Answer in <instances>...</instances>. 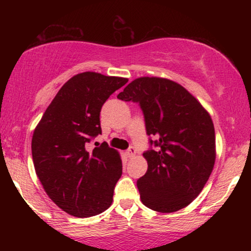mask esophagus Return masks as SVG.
Returning <instances> with one entry per match:
<instances>
[{
    "label": "esophagus",
    "instance_id": "obj_1",
    "mask_svg": "<svg viewBox=\"0 0 251 251\" xmlns=\"http://www.w3.org/2000/svg\"><path fill=\"white\" fill-rule=\"evenodd\" d=\"M135 154H137V149L133 148V146H131V148H128L127 151H126V155H127L128 158L134 157Z\"/></svg>",
    "mask_w": 251,
    "mask_h": 251
}]
</instances>
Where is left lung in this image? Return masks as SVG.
Segmentation results:
<instances>
[{
    "mask_svg": "<svg viewBox=\"0 0 251 251\" xmlns=\"http://www.w3.org/2000/svg\"><path fill=\"white\" fill-rule=\"evenodd\" d=\"M118 99L140 106L150 135V149L143 153L148 171L137 180L143 204L158 212L185 208L201 194L215 165L210 114L183 86L163 77L135 79Z\"/></svg>",
    "mask_w": 251,
    "mask_h": 251,
    "instance_id": "left-lung-1",
    "label": "left lung"
}]
</instances>
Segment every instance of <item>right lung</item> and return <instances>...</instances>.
I'll use <instances>...</instances> for the list:
<instances>
[{
    "label": "right lung",
    "mask_w": 251,
    "mask_h": 251,
    "mask_svg": "<svg viewBox=\"0 0 251 251\" xmlns=\"http://www.w3.org/2000/svg\"><path fill=\"white\" fill-rule=\"evenodd\" d=\"M128 80L85 72L60 88L31 139L34 168L54 203L75 217H91L111 206L122 177L120 155L107 143L88 150L101 134L103 103Z\"/></svg>",
    "instance_id": "obj_1"
}]
</instances>
